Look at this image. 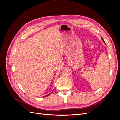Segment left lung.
Here are the masks:
<instances>
[{"label":"left lung","instance_id":"8db88e82","mask_svg":"<svg viewBox=\"0 0 120 120\" xmlns=\"http://www.w3.org/2000/svg\"><path fill=\"white\" fill-rule=\"evenodd\" d=\"M101 39H102V41H103V42H104V43H105V41H104V39H103V38H101Z\"/></svg>","mask_w":120,"mask_h":120}]
</instances>
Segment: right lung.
Segmentation results:
<instances>
[{
    "label": "right lung",
    "mask_w": 120,
    "mask_h": 120,
    "mask_svg": "<svg viewBox=\"0 0 120 120\" xmlns=\"http://www.w3.org/2000/svg\"><path fill=\"white\" fill-rule=\"evenodd\" d=\"M51 93H50V94H51ZM50 94H49V95H46V96H44V97H45V96H49V95H50Z\"/></svg>",
    "instance_id": "obj_1"
}]
</instances>
